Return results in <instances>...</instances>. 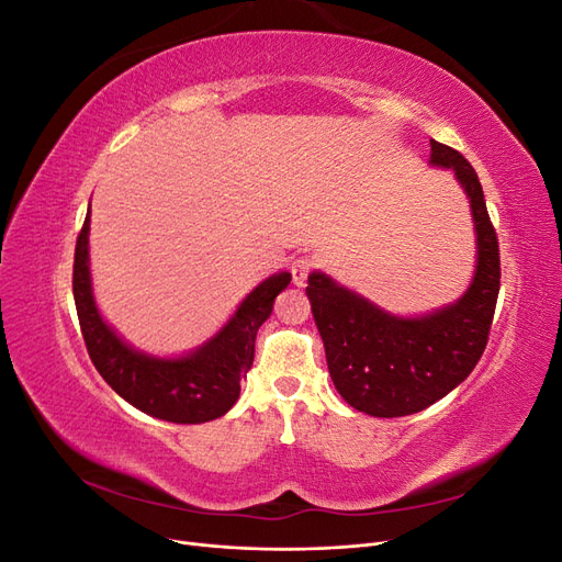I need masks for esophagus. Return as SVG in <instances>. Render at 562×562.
I'll return each instance as SVG.
<instances>
[{
	"label": "esophagus",
	"mask_w": 562,
	"mask_h": 562,
	"mask_svg": "<svg viewBox=\"0 0 562 562\" xmlns=\"http://www.w3.org/2000/svg\"><path fill=\"white\" fill-rule=\"evenodd\" d=\"M312 267H314V262H312L310 258H300V260H295V262L291 265L293 283H295L297 288H304V285H307V277H310Z\"/></svg>",
	"instance_id": "obj_1"
}]
</instances>
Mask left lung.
<instances>
[{
    "label": "left lung",
    "mask_w": 562,
    "mask_h": 562,
    "mask_svg": "<svg viewBox=\"0 0 562 562\" xmlns=\"http://www.w3.org/2000/svg\"><path fill=\"white\" fill-rule=\"evenodd\" d=\"M429 164L448 168L469 199L475 271L467 293L419 316L382 310L326 271H312L307 297L335 389L372 417H403L434 405L462 384L487 345L499 295V246L483 187L457 149L431 140Z\"/></svg>",
    "instance_id": "obj_1"
}]
</instances>
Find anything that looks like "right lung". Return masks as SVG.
Returning a JSON list of instances; mask_svg holds the SVG:
<instances>
[{
  "label": "right lung",
  "instance_id": "add662e5",
  "mask_svg": "<svg viewBox=\"0 0 562 562\" xmlns=\"http://www.w3.org/2000/svg\"><path fill=\"white\" fill-rule=\"evenodd\" d=\"M91 203L75 248L72 291L83 342L103 380L140 413L173 424H201L223 417L239 398L241 378L252 366L258 328L274 300L291 283V271L267 277L239 302L229 321L211 339L180 356H155L135 349L100 314L93 297Z\"/></svg>",
  "mask_w": 562,
  "mask_h": 562
}]
</instances>
